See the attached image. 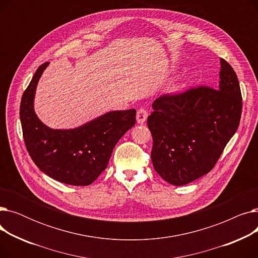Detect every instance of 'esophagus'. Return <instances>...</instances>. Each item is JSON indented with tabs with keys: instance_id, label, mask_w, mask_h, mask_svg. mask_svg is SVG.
Masks as SVG:
<instances>
[{
	"instance_id": "1",
	"label": "esophagus",
	"mask_w": 258,
	"mask_h": 258,
	"mask_svg": "<svg viewBox=\"0 0 258 258\" xmlns=\"http://www.w3.org/2000/svg\"><path fill=\"white\" fill-rule=\"evenodd\" d=\"M147 116H148V112L145 107H140L138 112H137V121L138 123H143V122L147 119Z\"/></svg>"
}]
</instances>
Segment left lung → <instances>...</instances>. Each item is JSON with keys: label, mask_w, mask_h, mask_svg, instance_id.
Returning a JSON list of instances; mask_svg holds the SVG:
<instances>
[{"label": "left lung", "mask_w": 258, "mask_h": 258, "mask_svg": "<svg viewBox=\"0 0 258 258\" xmlns=\"http://www.w3.org/2000/svg\"><path fill=\"white\" fill-rule=\"evenodd\" d=\"M220 86L191 87L153 103L147 118L152 162L169 184L182 186L208 173L238 128L242 98L235 71L221 59Z\"/></svg>", "instance_id": "left-lung-1"}]
</instances>
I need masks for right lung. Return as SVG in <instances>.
I'll list each match as a JSON object with an SVG mask.
<instances>
[{
  "instance_id": "right-lung-1",
  "label": "right lung",
  "mask_w": 258,
  "mask_h": 258,
  "mask_svg": "<svg viewBox=\"0 0 258 258\" xmlns=\"http://www.w3.org/2000/svg\"><path fill=\"white\" fill-rule=\"evenodd\" d=\"M48 61L40 64L25 90L20 106L23 138L35 165L58 182L87 186L107 167L113 148L136 123V110L115 111L74 130H52L33 110L37 81Z\"/></svg>"
}]
</instances>
